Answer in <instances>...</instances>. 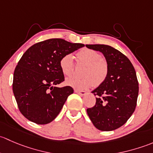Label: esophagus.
<instances>
[{"mask_svg": "<svg viewBox=\"0 0 153 153\" xmlns=\"http://www.w3.org/2000/svg\"><path fill=\"white\" fill-rule=\"evenodd\" d=\"M74 92L75 93H77V94H79L80 96H85L86 94H87V93H86L85 91H79V90H76V89L74 90Z\"/></svg>", "mask_w": 153, "mask_h": 153, "instance_id": "esophagus-1", "label": "esophagus"}]
</instances>
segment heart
<instances>
[{
    "instance_id": "heart-1",
    "label": "heart",
    "mask_w": 153,
    "mask_h": 153,
    "mask_svg": "<svg viewBox=\"0 0 153 153\" xmlns=\"http://www.w3.org/2000/svg\"><path fill=\"white\" fill-rule=\"evenodd\" d=\"M77 61L85 65L82 79L76 77L68 79L65 81L67 85L78 90H86L100 85L105 79L108 74V63L102 57L98 51L90 48H84L76 53ZM59 68L65 76H71L74 72V59L71 54H66L59 60Z\"/></svg>"
}]
</instances>
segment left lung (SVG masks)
<instances>
[{"label":"left lung","mask_w":153,"mask_h":153,"mask_svg":"<svg viewBox=\"0 0 153 153\" xmlns=\"http://www.w3.org/2000/svg\"><path fill=\"white\" fill-rule=\"evenodd\" d=\"M86 47L103 53L109 68L106 79L92 91L97 98L96 105L87 109L88 115L98 130H114L127 122L136 107L138 82L135 68L125 55L110 45Z\"/></svg>","instance_id":"left-lung-1"}]
</instances>
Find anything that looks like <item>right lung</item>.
Returning a JSON list of instances; mask_svg holds the SVG:
<instances>
[{
  "mask_svg": "<svg viewBox=\"0 0 153 153\" xmlns=\"http://www.w3.org/2000/svg\"><path fill=\"white\" fill-rule=\"evenodd\" d=\"M84 46L53 38L31 45L23 53L15 69L12 90L19 110L26 119L46 124L57 116L74 93L71 86L54 87L65 80L59 60Z\"/></svg>",
  "mask_w": 153,
  "mask_h": 153,
  "instance_id": "right-lung-1",
  "label": "right lung"
}]
</instances>
